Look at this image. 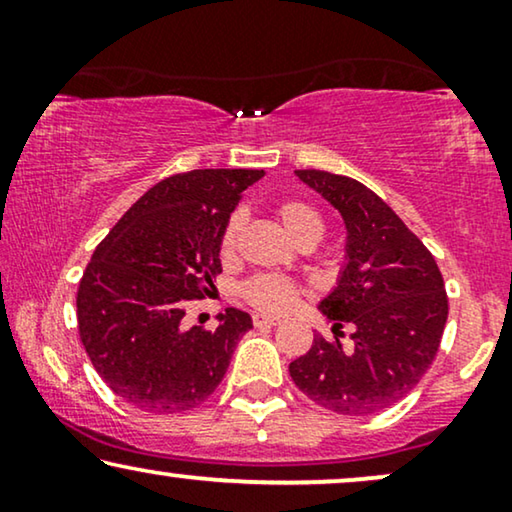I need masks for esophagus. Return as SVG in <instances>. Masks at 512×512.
Wrapping results in <instances>:
<instances>
[{"mask_svg":"<svg viewBox=\"0 0 512 512\" xmlns=\"http://www.w3.org/2000/svg\"><path fill=\"white\" fill-rule=\"evenodd\" d=\"M279 317H270V314H254V326H277L279 324Z\"/></svg>","mask_w":512,"mask_h":512,"instance_id":"esophagus-1","label":"esophagus"}]
</instances>
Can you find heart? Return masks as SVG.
Here are the masks:
<instances>
[{
  "instance_id": "heart-1",
  "label": "heart",
  "mask_w": 512,
  "mask_h": 512,
  "mask_svg": "<svg viewBox=\"0 0 512 512\" xmlns=\"http://www.w3.org/2000/svg\"><path fill=\"white\" fill-rule=\"evenodd\" d=\"M277 216L296 242L305 240V237H314V240H319L321 233H324V219H321V214L317 212V209H314L310 202H305V200L279 202ZM240 228H242V214L240 212L230 214L226 221V228H223V235H221V254L223 256H230L235 251ZM242 293L251 305L258 307V310L282 312V310H286V307L293 305L298 291H296V286H293V282H289V279L277 277V275H258L244 284Z\"/></svg>"
}]
</instances>
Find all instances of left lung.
I'll list each match as a JSON object with an SVG mask.
<instances>
[{"instance_id": "8db88e82", "label": "left lung", "mask_w": 512, "mask_h": 512, "mask_svg": "<svg viewBox=\"0 0 512 512\" xmlns=\"http://www.w3.org/2000/svg\"><path fill=\"white\" fill-rule=\"evenodd\" d=\"M345 223V265L317 305L335 340L317 335L289 366L291 380L321 408L373 415L408 396L436 359L447 321V293L436 258L361 181L321 170H296ZM353 347L339 342L344 321Z\"/></svg>"}]
</instances>
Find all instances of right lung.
<instances>
[{
	"label": "right lung",
	"instance_id": "obj_1",
	"mask_svg": "<svg viewBox=\"0 0 512 512\" xmlns=\"http://www.w3.org/2000/svg\"><path fill=\"white\" fill-rule=\"evenodd\" d=\"M263 170H193L149 188L109 230L76 293L93 366L125 403L153 415L214 394L251 317L228 307L214 331L184 328V305L214 289L221 235Z\"/></svg>",
	"mask_w": 512,
	"mask_h": 512
}]
</instances>
